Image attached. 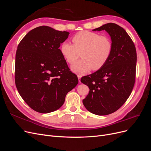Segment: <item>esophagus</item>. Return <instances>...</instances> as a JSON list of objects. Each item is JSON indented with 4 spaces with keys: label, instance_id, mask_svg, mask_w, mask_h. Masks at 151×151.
<instances>
[{
    "label": "esophagus",
    "instance_id": "obj_1",
    "mask_svg": "<svg viewBox=\"0 0 151 151\" xmlns=\"http://www.w3.org/2000/svg\"><path fill=\"white\" fill-rule=\"evenodd\" d=\"M77 77H78L79 81V83H80V82H81V78L82 77V76L81 75H78V76H77Z\"/></svg>",
    "mask_w": 151,
    "mask_h": 151
}]
</instances>
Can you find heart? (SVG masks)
<instances>
[{"label":"heart","instance_id":"1","mask_svg":"<svg viewBox=\"0 0 151 151\" xmlns=\"http://www.w3.org/2000/svg\"><path fill=\"white\" fill-rule=\"evenodd\" d=\"M74 45L64 42L60 50L63 57L69 64H74L81 55L83 59L72 66V70L77 73L98 70L101 68L111 57L113 43L106 35L89 31H81L72 38Z\"/></svg>","mask_w":151,"mask_h":151}]
</instances>
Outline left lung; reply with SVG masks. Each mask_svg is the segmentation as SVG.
I'll return each mask as SVG.
<instances>
[{
  "label": "left lung",
  "instance_id": "1",
  "mask_svg": "<svg viewBox=\"0 0 151 151\" xmlns=\"http://www.w3.org/2000/svg\"><path fill=\"white\" fill-rule=\"evenodd\" d=\"M105 30L113 43L111 57L101 68L81 78L89 92L83 100L89 111L107 115L118 110L129 98L135 80L137 53L126 31L115 23H107L93 31Z\"/></svg>",
  "mask_w": 151,
  "mask_h": 151
}]
</instances>
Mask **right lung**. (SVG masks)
Returning <instances> with one entry per match:
<instances>
[{"label": "right lung", "mask_w": 151, "mask_h": 151, "mask_svg": "<svg viewBox=\"0 0 151 151\" xmlns=\"http://www.w3.org/2000/svg\"><path fill=\"white\" fill-rule=\"evenodd\" d=\"M69 33L42 26L31 30L18 45L15 83L21 98L33 110L48 113L64 103L78 84L60 52Z\"/></svg>", "instance_id": "right-lung-1"}]
</instances>
